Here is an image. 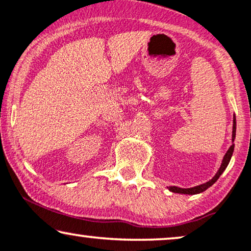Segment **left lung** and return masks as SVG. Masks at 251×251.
Wrapping results in <instances>:
<instances>
[{
    "label": "left lung",
    "mask_w": 251,
    "mask_h": 251,
    "mask_svg": "<svg viewBox=\"0 0 251 251\" xmlns=\"http://www.w3.org/2000/svg\"><path fill=\"white\" fill-rule=\"evenodd\" d=\"M235 131H236V121H235V115L233 116V129H232V145L229 146V149L227 150V152L223 157V161H222V164L221 167H219V169L217 173L214 177L211 178L210 180L207 181V183L204 184H201V185H198V186H194V187H190V188H181V187H177V186H169L168 187V190L170 192H173V193H179V194H199V193H202V192H204L207 188H209L211 186V185H214L216 181L219 177H221V175L224 173V170L227 168L229 161H231V157H232V154H233V151H234V142L235 139Z\"/></svg>",
    "instance_id": "left-lung-1"
}]
</instances>
